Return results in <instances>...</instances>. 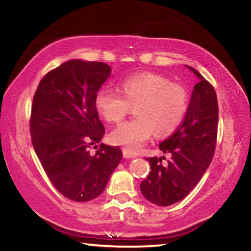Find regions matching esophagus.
I'll return each instance as SVG.
<instances>
[{
  "instance_id": "esophagus-1",
  "label": "esophagus",
  "mask_w": 251,
  "mask_h": 251,
  "mask_svg": "<svg viewBox=\"0 0 251 251\" xmlns=\"http://www.w3.org/2000/svg\"><path fill=\"white\" fill-rule=\"evenodd\" d=\"M123 156L125 157V158H136V157H137V155L136 154H133V152H130L129 151H127V150H123Z\"/></svg>"
}]
</instances>
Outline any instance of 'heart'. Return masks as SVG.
<instances>
[{
  "label": "heart",
  "instance_id": "1",
  "mask_svg": "<svg viewBox=\"0 0 251 251\" xmlns=\"http://www.w3.org/2000/svg\"><path fill=\"white\" fill-rule=\"evenodd\" d=\"M123 95L109 87L96 93L95 107L109 123H120L131 107L137 120L123 123L109 135L115 145L137 152L154 133L173 134L184 120L188 108V93L179 84L163 75L141 73L126 77L121 83Z\"/></svg>",
  "mask_w": 251,
  "mask_h": 251
}]
</instances>
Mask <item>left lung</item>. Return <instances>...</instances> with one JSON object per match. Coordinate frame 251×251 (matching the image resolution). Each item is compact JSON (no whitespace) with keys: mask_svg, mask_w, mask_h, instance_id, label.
<instances>
[{"mask_svg":"<svg viewBox=\"0 0 251 251\" xmlns=\"http://www.w3.org/2000/svg\"><path fill=\"white\" fill-rule=\"evenodd\" d=\"M198 78L194 86L182 124L159 144L164 154L171 155L167 165L151 157V172L141 184V192L157 206H171L188 195L207 171L214 157L218 127V103L214 87L188 65Z\"/></svg>","mask_w":251,"mask_h":251,"instance_id":"left-lung-1","label":"left lung"}]
</instances>
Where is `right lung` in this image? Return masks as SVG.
Segmentation results:
<instances>
[{
    "label": "right lung",
    "mask_w": 251,
    "mask_h": 251,
    "mask_svg": "<svg viewBox=\"0 0 251 251\" xmlns=\"http://www.w3.org/2000/svg\"><path fill=\"white\" fill-rule=\"evenodd\" d=\"M109 75L105 63L71 59L49 72L34 95V151L53 186L73 201L99 197L123 157L120 148L103 143L95 155L88 151L105 134L95 96Z\"/></svg>",
    "instance_id": "right-lung-1"
}]
</instances>
